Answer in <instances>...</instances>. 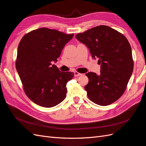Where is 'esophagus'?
I'll use <instances>...</instances> for the list:
<instances>
[{
	"label": "esophagus",
	"mask_w": 146,
	"mask_h": 146,
	"mask_svg": "<svg viewBox=\"0 0 146 146\" xmlns=\"http://www.w3.org/2000/svg\"><path fill=\"white\" fill-rule=\"evenodd\" d=\"M81 75H82V74L77 72V71H76V72H74V76H75V77H78V76H80Z\"/></svg>",
	"instance_id": "1"
}]
</instances>
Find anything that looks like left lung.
<instances>
[{
    "label": "left lung",
    "mask_w": 146,
    "mask_h": 146,
    "mask_svg": "<svg viewBox=\"0 0 146 146\" xmlns=\"http://www.w3.org/2000/svg\"><path fill=\"white\" fill-rule=\"evenodd\" d=\"M76 38L89 49L101 64L100 74L88 72L85 86L87 96L95 104L106 106L121 97L133 71L132 51L126 38L116 30L100 25L78 33Z\"/></svg>",
    "instance_id": "obj_1"
}]
</instances>
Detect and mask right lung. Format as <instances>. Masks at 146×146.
I'll use <instances>...</instances> for the list:
<instances>
[{
  "label": "right lung",
  "mask_w": 146,
  "mask_h": 146,
  "mask_svg": "<svg viewBox=\"0 0 146 146\" xmlns=\"http://www.w3.org/2000/svg\"><path fill=\"white\" fill-rule=\"evenodd\" d=\"M74 34L41 28L27 33L18 46L16 69L27 97L38 105L53 107L64 100L74 72H61L57 62Z\"/></svg>",
  "instance_id": "1"
}]
</instances>
